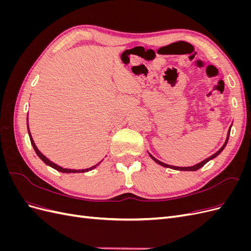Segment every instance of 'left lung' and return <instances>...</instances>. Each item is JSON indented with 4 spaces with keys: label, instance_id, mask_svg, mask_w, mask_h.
I'll return each mask as SVG.
<instances>
[{
    "label": "left lung",
    "instance_id": "obj_1",
    "mask_svg": "<svg viewBox=\"0 0 251 251\" xmlns=\"http://www.w3.org/2000/svg\"><path fill=\"white\" fill-rule=\"evenodd\" d=\"M229 134H230V130L228 131V135H227V138H226V141H225V143L223 144V147L220 149L217 153H215L214 155H211L210 157H208V158H206L205 159V160H203L202 162H200V163H198V164H196V165H194V166H185V168H180V166H173V165H170V164H166V163H163V162H161V161H159L158 159H156L155 157H153L151 156V154H150V156H151V158L153 159L154 161H156L157 163H159L160 165H162V166H164V168H170V169H174V170H179V171H197V170H199L200 168H202V166L205 164V163H207L210 159H214L215 157H217L220 153H221V151H223V149L226 147V144H227V141H228V138H229Z\"/></svg>",
    "mask_w": 251,
    "mask_h": 251
}]
</instances>
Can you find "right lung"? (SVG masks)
Listing matches in <instances>:
<instances>
[{"label":"right lung","instance_id":"obj_1","mask_svg":"<svg viewBox=\"0 0 251 251\" xmlns=\"http://www.w3.org/2000/svg\"><path fill=\"white\" fill-rule=\"evenodd\" d=\"M27 126H28V124H27ZM28 133H29V137H30V141H31V144H32V147H33V149H34V151H35V153L37 154V156H39L42 160L46 163L47 165H49V166H51V168H53V169H55L56 171H58V172H62V173H85V172H88V171H90V170H93L94 168H96V165H98V164H96V165H94V166H92V168H89V169H85V170H72V169H65V168H62V166H59V165H57V164H55V163H53L52 161H50L49 159L47 158V157H45L41 151H39V149L36 148V146H35V143H34V141H33V139H32V137H31V134H30V131H29V127H28Z\"/></svg>","mask_w":251,"mask_h":251}]
</instances>
